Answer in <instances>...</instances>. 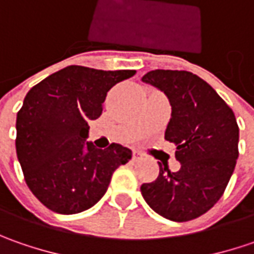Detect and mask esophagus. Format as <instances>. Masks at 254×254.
Masks as SVG:
<instances>
[{"label":"esophagus","instance_id":"esophagus-1","mask_svg":"<svg viewBox=\"0 0 254 254\" xmlns=\"http://www.w3.org/2000/svg\"><path fill=\"white\" fill-rule=\"evenodd\" d=\"M132 160L134 161H137V160H141V154L138 151H134L132 152Z\"/></svg>","mask_w":254,"mask_h":254}]
</instances>
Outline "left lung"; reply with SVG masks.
<instances>
[{
    "mask_svg": "<svg viewBox=\"0 0 254 254\" xmlns=\"http://www.w3.org/2000/svg\"><path fill=\"white\" fill-rule=\"evenodd\" d=\"M170 100L165 140L177 145L180 171L160 164L158 178L142 184V198L165 219L187 222L219 200L239 157L235 114L215 89L187 70H151L141 79Z\"/></svg>",
    "mask_w": 254,
    "mask_h": 254,
    "instance_id": "1",
    "label": "left lung"
}]
</instances>
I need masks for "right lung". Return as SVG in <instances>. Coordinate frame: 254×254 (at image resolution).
Returning a JSON list of instances; mask_svg holds the SVG:
<instances>
[{
  "mask_svg": "<svg viewBox=\"0 0 254 254\" xmlns=\"http://www.w3.org/2000/svg\"><path fill=\"white\" fill-rule=\"evenodd\" d=\"M134 73L72 64L26 93L16 114V157L26 185L46 208L62 215L92 208L113 172L131 160L120 144L100 150L86 140L107 92Z\"/></svg>",
  "mask_w": 254,
  "mask_h": 254,
  "instance_id": "add662e5",
  "label": "right lung"
}]
</instances>
